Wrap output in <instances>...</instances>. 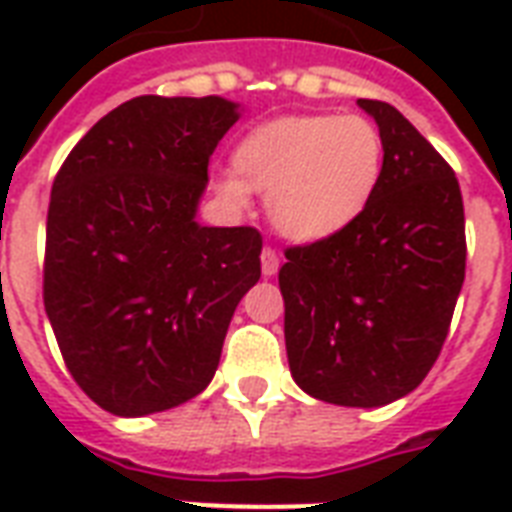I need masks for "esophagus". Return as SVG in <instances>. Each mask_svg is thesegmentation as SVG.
<instances>
[{
    "label": "esophagus",
    "instance_id": "esophagus-1",
    "mask_svg": "<svg viewBox=\"0 0 512 512\" xmlns=\"http://www.w3.org/2000/svg\"><path fill=\"white\" fill-rule=\"evenodd\" d=\"M260 265H263V276H273L279 271V252L273 247H265L260 255Z\"/></svg>",
    "mask_w": 512,
    "mask_h": 512
}]
</instances>
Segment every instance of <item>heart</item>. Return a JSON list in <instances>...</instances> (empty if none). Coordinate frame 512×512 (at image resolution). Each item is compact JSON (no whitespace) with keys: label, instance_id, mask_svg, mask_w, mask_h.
<instances>
[{"label":"heart","instance_id":"obj_1","mask_svg":"<svg viewBox=\"0 0 512 512\" xmlns=\"http://www.w3.org/2000/svg\"><path fill=\"white\" fill-rule=\"evenodd\" d=\"M236 175L217 180L231 204L265 193L273 228L321 241L356 223L380 188L385 140L358 114L281 116L247 132L233 151Z\"/></svg>","mask_w":512,"mask_h":512}]
</instances>
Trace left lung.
Wrapping results in <instances>:
<instances>
[{
    "label": "left lung",
    "instance_id": "1",
    "mask_svg": "<svg viewBox=\"0 0 512 512\" xmlns=\"http://www.w3.org/2000/svg\"><path fill=\"white\" fill-rule=\"evenodd\" d=\"M385 140L380 188L356 223L284 249L292 377L327 404L412 393L444 348L465 281V207L446 159L382 100H358Z\"/></svg>",
    "mask_w": 512,
    "mask_h": 512
}]
</instances>
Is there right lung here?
<instances>
[{
	"label": "right lung",
	"instance_id": "right-lung-1",
	"mask_svg": "<svg viewBox=\"0 0 512 512\" xmlns=\"http://www.w3.org/2000/svg\"><path fill=\"white\" fill-rule=\"evenodd\" d=\"M231 100L132 98L52 180L44 311L68 372L119 417L164 412L215 377L239 300L260 279L252 225L193 220Z\"/></svg>",
	"mask_w": 512,
	"mask_h": 512
}]
</instances>
